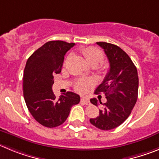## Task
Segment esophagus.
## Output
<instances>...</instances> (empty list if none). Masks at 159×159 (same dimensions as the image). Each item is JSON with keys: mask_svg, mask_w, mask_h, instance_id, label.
Wrapping results in <instances>:
<instances>
[{"mask_svg": "<svg viewBox=\"0 0 159 159\" xmlns=\"http://www.w3.org/2000/svg\"><path fill=\"white\" fill-rule=\"evenodd\" d=\"M81 101L82 103H84L85 104H86V105H89V104H90V102H89V100L88 97H82L81 98Z\"/></svg>", "mask_w": 159, "mask_h": 159, "instance_id": "esophagus-1", "label": "esophagus"}]
</instances>
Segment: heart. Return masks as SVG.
<instances>
[{"label": "heart", "mask_w": 159, "mask_h": 159, "mask_svg": "<svg viewBox=\"0 0 159 159\" xmlns=\"http://www.w3.org/2000/svg\"><path fill=\"white\" fill-rule=\"evenodd\" d=\"M81 52L85 58L87 62L91 66H97L104 60V54L102 51L95 47H89L81 50ZM92 84L89 80H79L75 84V88L79 92H85Z\"/></svg>", "instance_id": "b5f03b06"}]
</instances>
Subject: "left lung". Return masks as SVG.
I'll return each mask as SVG.
<instances>
[{
	"label": "left lung",
	"instance_id": "left-lung-1",
	"mask_svg": "<svg viewBox=\"0 0 159 159\" xmlns=\"http://www.w3.org/2000/svg\"><path fill=\"white\" fill-rule=\"evenodd\" d=\"M97 44L104 49L110 68L95 90L96 94L104 93L107 101L102 104L96 98L90 99L93 104H102V107L99 109V116L89 121L96 128L108 131L122 124L131 114L138 98L139 77L135 66L120 48L105 42Z\"/></svg>",
	"mask_w": 159,
	"mask_h": 159
}]
</instances>
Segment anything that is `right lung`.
Here are the masks:
<instances>
[{"mask_svg":"<svg viewBox=\"0 0 159 159\" xmlns=\"http://www.w3.org/2000/svg\"><path fill=\"white\" fill-rule=\"evenodd\" d=\"M75 43L49 41L28 58L24 68L23 91L25 103L35 120L47 128L63 124L80 97L67 92L56 98L52 91L54 75L62 70L66 53Z\"/></svg>","mask_w":159,"mask_h":159,"instance_id":"obj_1","label":"right lung"}]
</instances>
